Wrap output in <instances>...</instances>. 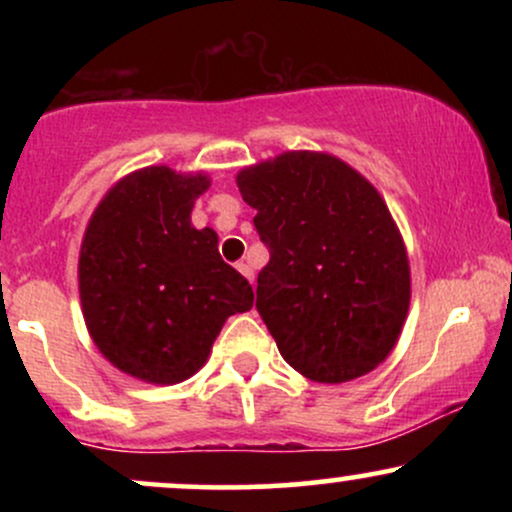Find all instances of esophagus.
I'll use <instances>...</instances> for the list:
<instances>
[{"label": "esophagus", "instance_id": "34e87169", "mask_svg": "<svg viewBox=\"0 0 512 512\" xmlns=\"http://www.w3.org/2000/svg\"><path fill=\"white\" fill-rule=\"evenodd\" d=\"M236 267H238V272L243 274L245 279L250 281V284H255V272H252V267H250V264H245V262H238Z\"/></svg>", "mask_w": 512, "mask_h": 512}]
</instances>
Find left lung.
<instances>
[{"mask_svg": "<svg viewBox=\"0 0 512 512\" xmlns=\"http://www.w3.org/2000/svg\"><path fill=\"white\" fill-rule=\"evenodd\" d=\"M236 182L269 248L257 310L284 361L327 385L378 368L411 301L407 245L380 192L325 151H284Z\"/></svg>", "mask_w": 512, "mask_h": 512, "instance_id": "8db88e82", "label": "left lung"}]
</instances>
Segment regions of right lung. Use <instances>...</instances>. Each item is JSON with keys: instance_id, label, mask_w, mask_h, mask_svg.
<instances>
[{"instance_id": "1", "label": "right lung", "mask_w": 512, "mask_h": 512, "mask_svg": "<svg viewBox=\"0 0 512 512\" xmlns=\"http://www.w3.org/2000/svg\"><path fill=\"white\" fill-rule=\"evenodd\" d=\"M207 173L139 168L105 192L79 252V296L93 344L122 373L175 385L207 363L223 322L255 293L219 255L214 228L192 226Z\"/></svg>"}]
</instances>
